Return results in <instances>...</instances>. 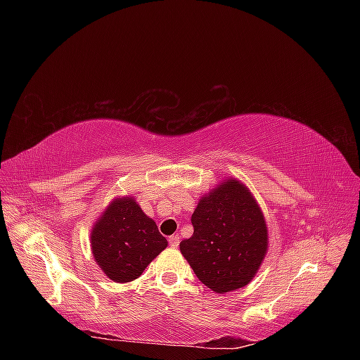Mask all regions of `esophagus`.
<instances>
[{
    "instance_id": "1",
    "label": "esophagus",
    "mask_w": 360,
    "mask_h": 360,
    "mask_svg": "<svg viewBox=\"0 0 360 360\" xmlns=\"http://www.w3.org/2000/svg\"><path fill=\"white\" fill-rule=\"evenodd\" d=\"M179 235L178 233H174V235H172L170 238H168V244H170L172 248H178L179 246Z\"/></svg>"
}]
</instances>
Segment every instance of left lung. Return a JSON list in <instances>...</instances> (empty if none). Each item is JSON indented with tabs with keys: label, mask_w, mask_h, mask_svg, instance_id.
<instances>
[{
	"label": "left lung",
	"mask_w": 360,
	"mask_h": 360,
	"mask_svg": "<svg viewBox=\"0 0 360 360\" xmlns=\"http://www.w3.org/2000/svg\"><path fill=\"white\" fill-rule=\"evenodd\" d=\"M192 224L193 235L179 248L205 286L224 294L255 277L267 252V227L246 186L221 182L198 202Z\"/></svg>",
	"instance_id": "left-lung-1"
}]
</instances>
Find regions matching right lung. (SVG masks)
Instances as JSON below:
<instances>
[{
  "mask_svg": "<svg viewBox=\"0 0 360 360\" xmlns=\"http://www.w3.org/2000/svg\"><path fill=\"white\" fill-rule=\"evenodd\" d=\"M167 244L155 221L145 215L133 196L116 198L91 232L96 263L116 283L141 277Z\"/></svg>",
  "mask_w": 360,
  "mask_h": 360,
  "instance_id": "add662e5",
  "label": "right lung"
}]
</instances>
